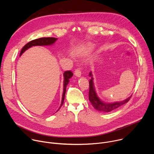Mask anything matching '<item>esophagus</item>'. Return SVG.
<instances>
[{
  "label": "esophagus",
  "instance_id": "esophagus-1",
  "mask_svg": "<svg viewBox=\"0 0 154 154\" xmlns=\"http://www.w3.org/2000/svg\"><path fill=\"white\" fill-rule=\"evenodd\" d=\"M74 74L75 76L78 77H81V75H82V72L80 71V69H75V72H74Z\"/></svg>",
  "mask_w": 154,
  "mask_h": 154
}]
</instances>
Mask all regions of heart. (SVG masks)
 Segmentation results:
<instances>
[{
    "instance_id": "b5f03b06",
    "label": "heart",
    "mask_w": 154,
    "mask_h": 154,
    "mask_svg": "<svg viewBox=\"0 0 154 154\" xmlns=\"http://www.w3.org/2000/svg\"><path fill=\"white\" fill-rule=\"evenodd\" d=\"M93 46L92 45H87L82 48L79 51L77 52L80 55H86L90 53L93 49Z\"/></svg>"
}]
</instances>
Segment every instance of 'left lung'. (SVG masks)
Listing matches in <instances>:
<instances>
[{
	"mask_svg": "<svg viewBox=\"0 0 154 154\" xmlns=\"http://www.w3.org/2000/svg\"><path fill=\"white\" fill-rule=\"evenodd\" d=\"M89 76L91 77V79L90 80L89 100L93 106L96 109H97V110L105 112V113L110 112L112 111L115 110V109L119 108V106L123 105L124 104L126 103L127 102H128L129 99H130L131 96L128 97L127 99L120 102H112V103H107V102H103L99 97L97 94L95 86L94 85V82H93L94 79L93 77V74L91 72H90Z\"/></svg>",
	"mask_w": 154,
	"mask_h": 154,
	"instance_id": "obj_1",
	"label": "left lung"
}]
</instances>
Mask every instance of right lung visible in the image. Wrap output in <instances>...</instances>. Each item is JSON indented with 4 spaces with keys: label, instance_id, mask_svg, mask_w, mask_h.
<instances>
[{
    "label": "right lung",
    "instance_id": "right-lung-1",
    "mask_svg": "<svg viewBox=\"0 0 154 154\" xmlns=\"http://www.w3.org/2000/svg\"><path fill=\"white\" fill-rule=\"evenodd\" d=\"M57 40V38H52V37H49V38H38L36 39H34L31 41L30 42H28L27 44L23 47V48L22 49L20 53V56L22 55L26 51L29 49V48L33 47V46H51L55 42V41ZM73 73L70 71H65L63 74V77H64V81H63V93L62 95V100L61 102V105L60 106V108L57 111L59 110V109L61 108L62 106L64 97H65V94H66V86L68 85L69 82V79L72 77Z\"/></svg>",
    "mask_w": 154,
    "mask_h": 154
}]
</instances>
